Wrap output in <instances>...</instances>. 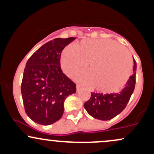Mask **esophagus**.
Returning <instances> with one entry per match:
<instances>
[{"mask_svg":"<svg viewBox=\"0 0 154 154\" xmlns=\"http://www.w3.org/2000/svg\"><path fill=\"white\" fill-rule=\"evenodd\" d=\"M81 89H82V88H81V86H79V85H77V92L80 91Z\"/></svg>","mask_w":154,"mask_h":154,"instance_id":"1","label":"esophagus"}]
</instances>
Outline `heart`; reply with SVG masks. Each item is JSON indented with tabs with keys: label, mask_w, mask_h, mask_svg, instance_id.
Returning <instances> with one entry per match:
<instances>
[{
	"label": "heart",
	"mask_w": 154,
	"mask_h": 154,
	"mask_svg": "<svg viewBox=\"0 0 154 154\" xmlns=\"http://www.w3.org/2000/svg\"><path fill=\"white\" fill-rule=\"evenodd\" d=\"M89 72L75 77L77 82L93 86L102 93H113L125 86L132 73V61L129 53L109 39L84 40L77 47L69 45L61 56V66L69 76L85 69Z\"/></svg>",
	"instance_id": "obj_1"
}]
</instances>
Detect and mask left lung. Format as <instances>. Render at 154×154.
I'll return each mask as SVG.
<instances>
[{
	"mask_svg": "<svg viewBox=\"0 0 154 154\" xmlns=\"http://www.w3.org/2000/svg\"><path fill=\"white\" fill-rule=\"evenodd\" d=\"M137 63L134 59L133 74L125 87L116 93H91V98L84 104L85 109L90 115L100 120H110L117 116L125 109L135 90Z\"/></svg>",
	"mask_w": 154,
	"mask_h": 154,
	"instance_id": "1",
	"label": "left lung"
}]
</instances>
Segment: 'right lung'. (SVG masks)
Masks as SVG:
<instances>
[{"mask_svg": "<svg viewBox=\"0 0 154 154\" xmlns=\"http://www.w3.org/2000/svg\"><path fill=\"white\" fill-rule=\"evenodd\" d=\"M75 38H56L38 49L28 59L21 85L26 114L35 122L49 125L63 115V102L76 93V84L63 73V49Z\"/></svg>", "mask_w": 154, "mask_h": 154, "instance_id": "right-lung-1", "label": "right lung"}]
</instances>
